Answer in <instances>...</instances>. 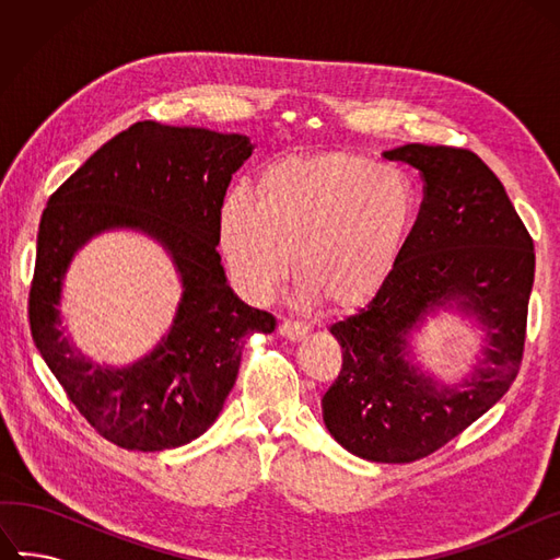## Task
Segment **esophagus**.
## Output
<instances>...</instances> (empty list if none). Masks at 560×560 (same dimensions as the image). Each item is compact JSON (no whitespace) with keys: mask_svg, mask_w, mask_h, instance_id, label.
Instances as JSON below:
<instances>
[{"mask_svg":"<svg viewBox=\"0 0 560 560\" xmlns=\"http://www.w3.org/2000/svg\"><path fill=\"white\" fill-rule=\"evenodd\" d=\"M308 325H304V322H292V319H283L279 325V334L285 338V340H304L308 336Z\"/></svg>","mask_w":560,"mask_h":560,"instance_id":"esophagus-1","label":"esophagus"}]
</instances>
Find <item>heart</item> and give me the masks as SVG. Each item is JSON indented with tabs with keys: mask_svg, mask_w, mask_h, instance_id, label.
Here are the masks:
<instances>
[{
	"mask_svg": "<svg viewBox=\"0 0 560 560\" xmlns=\"http://www.w3.org/2000/svg\"><path fill=\"white\" fill-rule=\"evenodd\" d=\"M418 188L408 172L349 154L283 156L256 195L220 203V247L238 288L268 302L292 268L302 298L334 311L368 304L395 275L413 233Z\"/></svg>",
	"mask_w": 560,
	"mask_h": 560,
	"instance_id": "1",
	"label": "heart"
}]
</instances>
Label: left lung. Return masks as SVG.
<instances>
[{"label":"left lung","mask_w":560,"mask_h":560,"mask_svg":"<svg viewBox=\"0 0 560 560\" xmlns=\"http://www.w3.org/2000/svg\"><path fill=\"white\" fill-rule=\"evenodd\" d=\"M384 159L420 170L424 199L390 281L329 329L342 368L322 397V416L347 452L413 463L445 447L513 386L536 254L502 182L475 152L410 142ZM452 305L478 317L487 342L472 375L443 385L409 361L407 336L435 307Z\"/></svg>","instance_id":"left-lung-1"}]
</instances>
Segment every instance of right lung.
I'll list each match as a JSON object with an SVG mask.
<instances>
[{"label":"right lung","mask_w":560,"mask_h":560,"mask_svg":"<svg viewBox=\"0 0 560 560\" xmlns=\"http://www.w3.org/2000/svg\"><path fill=\"white\" fill-rule=\"evenodd\" d=\"M252 150L241 133L136 122L47 201L28 325L68 399L117 447L163 452L199 438L235 384L243 338L277 327L270 313L238 300L218 254L220 203ZM110 228H136L161 242L185 288L168 336L127 369L88 362L62 336L57 311L73 254Z\"/></svg>","instance_id":"add662e5"}]
</instances>
